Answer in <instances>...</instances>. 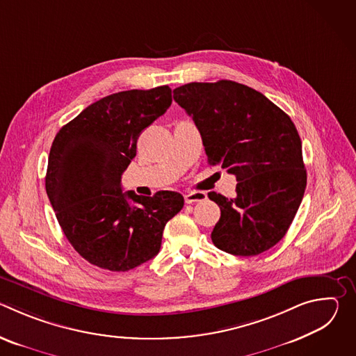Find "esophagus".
I'll return each mask as SVG.
<instances>
[{
  "instance_id": "esophagus-1",
  "label": "esophagus",
  "mask_w": 356,
  "mask_h": 356,
  "mask_svg": "<svg viewBox=\"0 0 356 356\" xmlns=\"http://www.w3.org/2000/svg\"><path fill=\"white\" fill-rule=\"evenodd\" d=\"M206 198H207V194L204 191H188L184 195V201L187 204H193V202H197V201H204Z\"/></svg>"
}]
</instances>
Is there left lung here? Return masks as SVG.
Instances as JSON below:
<instances>
[{
    "label": "left lung",
    "instance_id": "obj_1",
    "mask_svg": "<svg viewBox=\"0 0 356 356\" xmlns=\"http://www.w3.org/2000/svg\"><path fill=\"white\" fill-rule=\"evenodd\" d=\"M173 98L193 118L209 163L238 181L235 198L209 193L221 210L214 245L236 257L270 249L286 235L307 184L293 121L262 92L231 80L188 83Z\"/></svg>",
    "mask_w": 356,
    "mask_h": 356
}]
</instances>
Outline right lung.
<instances>
[{
  "mask_svg": "<svg viewBox=\"0 0 356 356\" xmlns=\"http://www.w3.org/2000/svg\"><path fill=\"white\" fill-rule=\"evenodd\" d=\"M172 104V90H128L101 98L62 127L50 147L46 193L72 246L91 265L131 270L154 257L166 222L184 206L176 191H122L140 132Z\"/></svg>",
  "mask_w": 356,
  "mask_h": 356,
  "instance_id": "right-lung-1",
  "label": "right lung"
}]
</instances>
